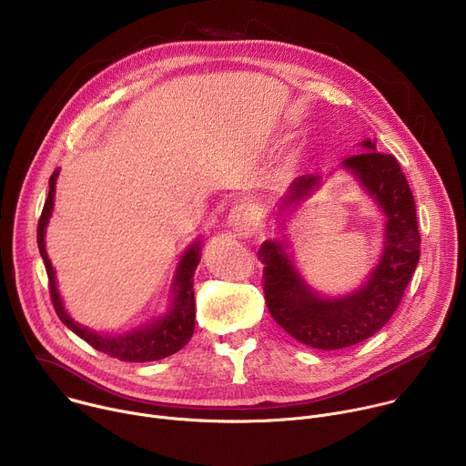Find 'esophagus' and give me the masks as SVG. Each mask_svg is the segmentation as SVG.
<instances>
[{
    "mask_svg": "<svg viewBox=\"0 0 466 466\" xmlns=\"http://www.w3.org/2000/svg\"><path fill=\"white\" fill-rule=\"evenodd\" d=\"M252 225V216L245 205H236L228 214V227L238 236H247Z\"/></svg>",
    "mask_w": 466,
    "mask_h": 466,
    "instance_id": "obj_1",
    "label": "esophagus"
}]
</instances>
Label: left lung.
I'll list each match as a JSON object with an SVG mask.
<instances>
[{"instance_id":"8db88e82","label":"left lung","mask_w":466,"mask_h":466,"mask_svg":"<svg viewBox=\"0 0 466 466\" xmlns=\"http://www.w3.org/2000/svg\"><path fill=\"white\" fill-rule=\"evenodd\" d=\"M361 146L367 151L349 157L343 167L356 175L387 216L383 254L367 284L343 299H322L300 279L280 241H265L258 250L271 317L291 338L319 350L347 349L381 329L400 304L420 258L415 198L400 164L392 155L378 153L370 140ZM319 182L315 175L299 177L282 203L289 208L302 201Z\"/></svg>"}]
</instances>
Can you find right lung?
Returning <instances> with one entry per match:
<instances>
[{"mask_svg":"<svg viewBox=\"0 0 466 466\" xmlns=\"http://www.w3.org/2000/svg\"><path fill=\"white\" fill-rule=\"evenodd\" d=\"M58 177V169L49 178V193L44 203L42 216L38 219V230H36V241L40 248V256L46 265V273L49 280V295L53 308L58 315V319L68 326L74 334H77L81 339H85L90 347L96 350L121 360V361H157L164 360L175 352H178L193 336L195 329V295H193V273L198 265V250H201V243H193L182 256L178 269L173 282V306L166 313V317L155 320L153 324H147L144 328L132 329L123 336H103L97 331H92L77 322L66 313L62 300L58 297V289L55 284V271L53 265L47 258L46 245H44V234L47 221L51 218L53 210V197H55V180Z\"/></svg>","mask_w":466,"mask_h":466,"instance_id":"1","label":"right lung"}]
</instances>
